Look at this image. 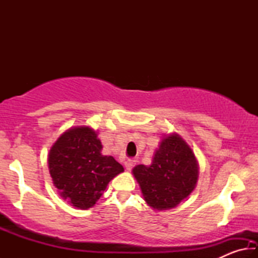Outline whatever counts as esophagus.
Returning <instances> with one entry per match:
<instances>
[{"instance_id":"obj_1","label":"esophagus","mask_w":258,"mask_h":258,"mask_svg":"<svg viewBox=\"0 0 258 258\" xmlns=\"http://www.w3.org/2000/svg\"><path fill=\"white\" fill-rule=\"evenodd\" d=\"M135 164H137V160L130 158V159H127V160L125 161V167H126V169H128V171H131V169H132L134 166H135Z\"/></svg>"}]
</instances>
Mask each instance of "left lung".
I'll return each instance as SVG.
<instances>
[{"mask_svg":"<svg viewBox=\"0 0 258 258\" xmlns=\"http://www.w3.org/2000/svg\"><path fill=\"white\" fill-rule=\"evenodd\" d=\"M133 174L147 204L164 211L176 207L194 191L198 164L190 147L177 134H172L160 142L152 164L135 166Z\"/></svg>","mask_w":258,"mask_h":258,"instance_id":"left-lung-1","label":"left lung"}]
</instances>
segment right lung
Instances as JSON below:
<instances>
[{"mask_svg": "<svg viewBox=\"0 0 258 258\" xmlns=\"http://www.w3.org/2000/svg\"><path fill=\"white\" fill-rule=\"evenodd\" d=\"M102 145L97 133L87 126L74 127L61 134L52 146L49 168L61 197L73 206H94L107 184L124 172L111 156L101 155Z\"/></svg>", "mask_w": 258, "mask_h": 258, "instance_id": "right-lung-1", "label": "right lung"}]
</instances>
